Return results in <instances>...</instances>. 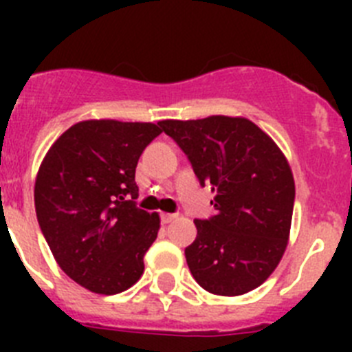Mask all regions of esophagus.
<instances>
[{"mask_svg": "<svg viewBox=\"0 0 352 352\" xmlns=\"http://www.w3.org/2000/svg\"><path fill=\"white\" fill-rule=\"evenodd\" d=\"M176 219H178V214L176 213H162L160 214L162 223H170V222H174Z\"/></svg>", "mask_w": 352, "mask_h": 352, "instance_id": "esophagus-1", "label": "esophagus"}]
</instances>
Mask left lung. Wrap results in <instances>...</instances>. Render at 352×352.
Wrapping results in <instances>:
<instances>
[{
  "mask_svg": "<svg viewBox=\"0 0 352 352\" xmlns=\"http://www.w3.org/2000/svg\"><path fill=\"white\" fill-rule=\"evenodd\" d=\"M158 125L188 157L217 214L194 220L185 248L195 282L219 296L259 287L280 263L294 208V178L278 146L247 118L166 120Z\"/></svg>",
  "mask_w": 352,
  "mask_h": 352,
  "instance_id": "8db88e82",
  "label": "left lung"
}]
</instances>
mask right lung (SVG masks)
Listing matches in <instances>:
<instances>
[{"label":"right lung","mask_w":352,"mask_h":352,"mask_svg":"<svg viewBox=\"0 0 352 352\" xmlns=\"http://www.w3.org/2000/svg\"><path fill=\"white\" fill-rule=\"evenodd\" d=\"M155 123L89 120L51 146L35 182V210L56 263L96 294H118L144 272L160 217L138 208L135 167L160 135Z\"/></svg>","instance_id":"obj_1"}]
</instances>
